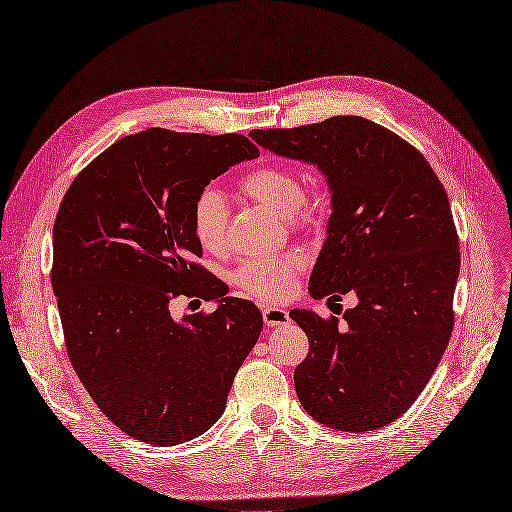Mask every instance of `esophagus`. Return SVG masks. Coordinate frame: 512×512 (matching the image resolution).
<instances>
[{
	"instance_id": "34e87169",
	"label": "esophagus",
	"mask_w": 512,
	"mask_h": 512,
	"mask_svg": "<svg viewBox=\"0 0 512 512\" xmlns=\"http://www.w3.org/2000/svg\"><path fill=\"white\" fill-rule=\"evenodd\" d=\"M262 321H264L266 327H281V325L289 323V314L283 308L269 306V308L262 310Z\"/></svg>"
}]
</instances>
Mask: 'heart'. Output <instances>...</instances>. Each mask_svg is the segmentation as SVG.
I'll return each mask as SVG.
<instances>
[{
    "instance_id": "heart-1",
    "label": "heart",
    "mask_w": 512,
    "mask_h": 512,
    "mask_svg": "<svg viewBox=\"0 0 512 512\" xmlns=\"http://www.w3.org/2000/svg\"><path fill=\"white\" fill-rule=\"evenodd\" d=\"M239 187L250 200L269 208L285 221L296 218L306 202L302 177L285 164H262L250 170L239 181ZM227 223L229 206L223 191L214 185H206L191 208V227L200 246L210 252L221 250L227 239ZM300 269L302 258L294 254L275 260H248L237 269L235 283L252 296L277 302L289 294Z\"/></svg>"
}]
</instances>
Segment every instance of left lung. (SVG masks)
Here are the masks:
<instances>
[{"label":"left lung","instance_id":"obj_1","mask_svg":"<svg viewBox=\"0 0 512 512\" xmlns=\"http://www.w3.org/2000/svg\"><path fill=\"white\" fill-rule=\"evenodd\" d=\"M250 137L321 170L331 216L308 294L358 298L344 327L306 308L289 312L308 335L294 373L300 404L337 431L394 423L423 392L452 333L460 254L440 179L410 143L362 116Z\"/></svg>","mask_w":512,"mask_h":512}]
</instances>
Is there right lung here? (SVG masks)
<instances>
[{"label":"right lung","instance_id":"right-lung-1","mask_svg":"<svg viewBox=\"0 0 512 512\" xmlns=\"http://www.w3.org/2000/svg\"><path fill=\"white\" fill-rule=\"evenodd\" d=\"M258 156L243 135L145 129L72 181L54 225L52 285L68 358L104 415L135 440L177 446L208 431L262 331L260 310L196 258L198 193ZM177 295L214 301L175 322Z\"/></svg>","mask_w":512,"mask_h":512}]
</instances>
